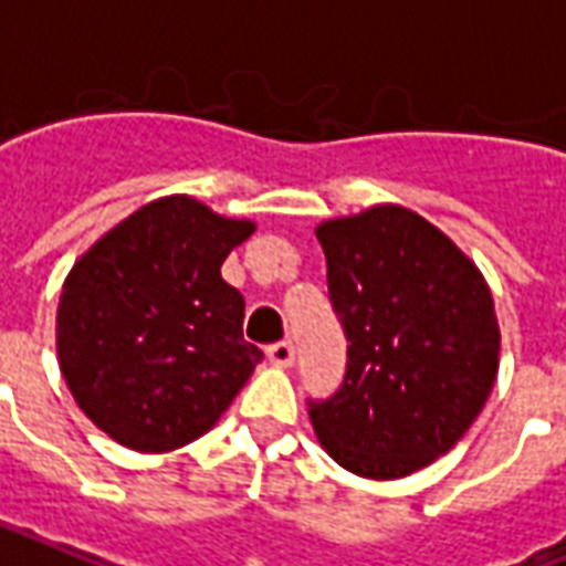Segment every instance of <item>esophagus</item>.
Instances as JSON below:
<instances>
[{"label":"esophagus","instance_id":"1","mask_svg":"<svg viewBox=\"0 0 566 566\" xmlns=\"http://www.w3.org/2000/svg\"><path fill=\"white\" fill-rule=\"evenodd\" d=\"M266 356H270V361L279 365V368H287V365H293V344L291 340H275V344L266 347Z\"/></svg>","mask_w":566,"mask_h":566}]
</instances>
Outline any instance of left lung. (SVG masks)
Masks as SVG:
<instances>
[{"instance_id": "8db88e82", "label": "left lung", "mask_w": 566, "mask_h": 566, "mask_svg": "<svg viewBox=\"0 0 566 566\" xmlns=\"http://www.w3.org/2000/svg\"><path fill=\"white\" fill-rule=\"evenodd\" d=\"M332 312L347 338L344 382L308 400L344 469L391 481L457 446L493 391L499 323L478 266L398 205L317 228Z\"/></svg>"}]
</instances>
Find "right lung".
<instances>
[{
	"mask_svg": "<svg viewBox=\"0 0 566 566\" xmlns=\"http://www.w3.org/2000/svg\"><path fill=\"white\" fill-rule=\"evenodd\" d=\"M196 198L150 201L67 275L55 317L64 382L133 451H175L219 421L264 353L243 338V293L222 279L252 234Z\"/></svg>",
	"mask_w": 566,
	"mask_h": 566,
	"instance_id": "right-lung-1",
	"label": "right lung"
}]
</instances>
